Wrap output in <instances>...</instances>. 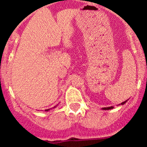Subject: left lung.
<instances>
[{"mask_svg": "<svg viewBox=\"0 0 147 147\" xmlns=\"http://www.w3.org/2000/svg\"><path fill=\"white\" fill-rule=\"evenodd\" d=\"M126 102H127V100H125V101H124V102H122V103H121V104H122V105L125 104V103ZM113 108H114V107H113V106H109V107L102 108V109H103V110H109V109H112Z\"/></svg>", "mask_w": 147, "mask_h": 147, "instance_id": "obj_1", "label": "left lung"}]
</instances>
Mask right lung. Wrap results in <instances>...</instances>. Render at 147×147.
I'll return each instance as SVG.
<instances>
[{
	"label": "right lung",
	"instance_id": "add662e5",
	"mask_svg": "<svg viewBox=\"0 0 147 147\" xmlns=\"http://www.w3.org/2000/svg\"><path fill=\"white\" fill-rule=\"evenodd\" d=\"M49 109H47V110H45V111H49Z\"/></svg>",
	"mask_w": 147,
	"mask_h": 147
}]
</instances>
